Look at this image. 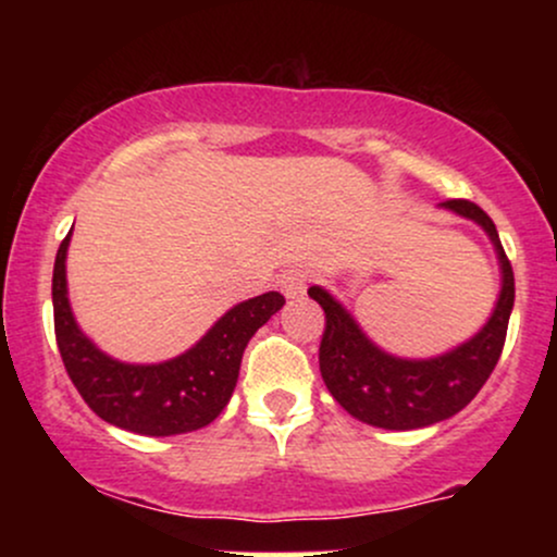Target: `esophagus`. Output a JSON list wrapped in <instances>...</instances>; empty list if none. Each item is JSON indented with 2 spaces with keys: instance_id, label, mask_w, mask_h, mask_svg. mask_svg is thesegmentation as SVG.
Here are the masks:
<instances>
[{
  "instance_id": "1",
  "label": "esophagus",
  "mask_w": 557,
  "mask_h": 557,
  "mask_svg": "<svg viewBox=\"0 0 557 557\" xmlns=\"http://www.w3.org/2000/svg\"><path fill=\"white\" fill-rule=\"evenodd\" d=\"M306 283H309V272H306L304 267H290V270H285L283 274H280V280H277L280 290H283L285 298L304 296Z\"/></svg>"
}]
</instances>
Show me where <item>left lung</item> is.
Masks as SVG:
<instances>
[{
  "mask_svg": "<svg viewBox=\"0 0 557 557\" xmlns=\"http://www.w3.org/2000/svg\"><path fill=\"white\" fill-rule=\"evenodd\" d=\"M440 209L482 227L500 267V293L492 306V314L469 341L430 359L395 356L380 348L361 330L356 317L327 287H309V296L322 306L327 317V327L319 345V372L324 385L350 417L380 430H421L456 417L474 400L503 354L516 287L513 270L503 251L495 222L476 203L461 198L440 203Z\"/></svg>",
  "mask_w": 557,
  "mask_h": 557,
  "instance_id": "8db88e82",
  "label": "left lung"
}]
</instances>
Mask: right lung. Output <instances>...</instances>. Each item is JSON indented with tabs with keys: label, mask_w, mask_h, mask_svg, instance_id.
I'll return each mask as SVG.
<instances>
[{
	"label": "right lung",
	"mask_w": 557,
	"mask_h": 557,
	"mask_svg": "<svg viewBox=\"0 0 557 557\" xmlns=\"http://www.w3.org/2000/svg\"><path fill=\"white\" fill-rule=\"evenodd\" d=\"M70 233L54 259L52 304L62 361L83 400L120 430L172 437L212 424L233 398L248 341L285 306L277 290L227 309L181 356L159 363H131L104 354L75 322L67 298Z\"/></svg>",
	"instance_id": "right-lung-1"
}]
</instances>
